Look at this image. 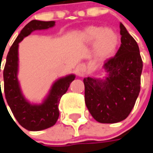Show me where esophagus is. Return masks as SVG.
I'll list each match as a JSON object with an SVG mask.
<instances>
[{
    "label": "esophagus",
    "mask_w": 153,
    "mask_h": 153,
    "mask_svg": "<svg viewBox=\"0 0 153 153\" xmlns=\"http://www.w3.org/2000/svg\"><path fill=\"white\" fill-rule=\"evenodd\" d=\"M76 73L78 75H79V76H82L84 74V73H85V71H86V67H84V66H82V65H79V67H77L76 68Z\"/></svg>",
    "instance_id": "obj_1"
}]
</instances>
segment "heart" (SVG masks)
<instances>
[{
	"label": "heart",
	"instance_id": "b5f03b06",
	"mask_svg": "<svg viewBox=\"0 0 153 153\" xmlns=\"http://www.w3.org/2000/svg\"><path fill=\"white\" fill-rule=\"evenodd\" d=\"M80 38L87 44L94 43L93 53L98 60L110 57L118 45V36L111 28L101 26H89L82 32Z\"/></svg>",
	"mask_w": 153,
	"mask_h": 153
}]
</instances>
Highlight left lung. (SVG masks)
<instances>
[{
  "instance_id": "8db88e82",
  "label": "left lung",
  "mask_w": 153,
  "mask_h": 153,
  "mask_svg": "<svg viewBox=\"0 0 153 153\" xmlns=\"http://www.w3.org/2000/svg\"><path fill=\"white\" fill-rule=\"evenodd\" d=\"M121 47L115 56L104 63L105 79L85 78V102L100 123H117L132 111L140 91L143 62L136 40L120 24Z\"/></svg>"
}]
</instances>
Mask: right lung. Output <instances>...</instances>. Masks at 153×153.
<instances>
[{
	"mask_svg": "<svg viewBox=\"0 0 153 153\" xmlns=\"http://www.w3.org/2000/svg\"><path fill=\"white\" fill-rule=\"evenodd\" d=\"M55 23V21L36 20L30 21L21 30L6 58L3 71L4 91L6 101L18 123L23 128L30 131L46 129L56 123L59 116V104L61 97L67 92L70 84L75 78L74 74H70L57 80L53 84L48 96L40 105L30 104L20 91L17 79L19 43L35 30L48 29L53 27Z\"/></svg>",
	"mask_w": 153,
	"mask_h": 153,
	"instance_id": "right-lung-1",
	"label": "right lung"
}]
</instances>
